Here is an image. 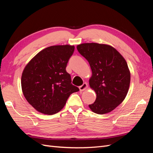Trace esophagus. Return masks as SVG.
<instances>
[{"instance_id": "1", "label": "esophagus", "mask_w": 153, "mask_h": 153, "mask_svg": "<svg viewBox=\"0 0 153 153\" xmlns=\"http://www.w3.org/2000/svg\"><path fill=\"white\" fill-rule=\"evenodd\" d=\"M88 85L87 83H84L81 86L79 87V89L80 91H85L87 88Z\"/></svg>"}]
</instances>
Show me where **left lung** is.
<instances>
[{"label": "left lung", "instance_id": "1", "mask_svg": "<svg viewBox=\"0 0 153 153\" xmlns=\"http://www.w3.org/2000/svg\"><path fill=\"white\" fill-rule=\"evenodd\" d=\"M76 48L89 62L92 70L89 85L96 99L89 106L98 114L109 113L126 98L130 84V71L126 60L112 46L82 43Z\"/></svg>", "mask_w": 153, "mask_h": 153}]
</instances>
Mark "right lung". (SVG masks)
Returning <instances> with one entry per match:
<instances>
[{"label":"right lung","mask_w":153,"mask_h":153,"mask_svg":"<svg viewBox=\"0 0 153 153\" xmlns=\"http://www.w3.org/2000/svg\"><path fill=\"white\" fill-rule=\"evenodd\" d=\"M73 45L51 46L32 58L23 71V94L38 112L53 115L63 108L71 94L79 91L66 71Z\"/></svg>","instance_id":"1"}]
</instances>
